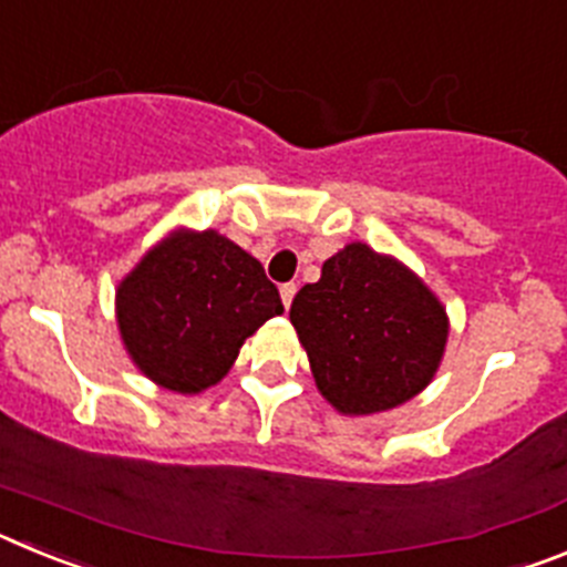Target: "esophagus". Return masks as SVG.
I'll return each instance as SVG.
<instances>
[{
  "mask_svg": "<svg viewBox=\"0 0 567 567\" xmlns=\"http://www.w3.org/2000/svg\"><path fill=\"white\" fill-rule=\"evenodd\" d=\"M295 292H298V287H295V284H284V287H280V300H284V307H292V298H295Z\"/></svg>",
  "mask_w": 567,
  "mask_h": 567,
  "instance_id": "esophagus-1",
  "label": "esophagus"
}]
</instances>
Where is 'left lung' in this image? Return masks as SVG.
Masks as SVG:
<instances>
[{
    "label": "left lung",
    "mask_w": 567,
    "mask_h": 567,
    "mask_svg": "<svg viewBox=\"0 0 567 567\" xmlns=\"http://www.w3.org/2000/svg\"><path fill=\"white\" fill-rule=\"evenodd\" d=\"M320 394L343 414L394 409L423 392L443 358L449 320L403 264L349 244L289 309Z\"/></svg>",
    "instance_id": "obj_1"
}]
</instances>
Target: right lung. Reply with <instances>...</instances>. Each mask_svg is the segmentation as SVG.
<instances>
[{
	"label": "right lung",
	"mask_w": 567,
	"mask_h": 567,
	"mask_svg": "<svg viewBox=\"0 0 567 567\" xmlns=\"http://www.w3.org/2000/svg\"><path fill=\"white\" fill-rule=\"evenodd\" d=\"M115 309L135 365L169 392L195 394L227 374L284 303L252 255L207 229L150 249L122 280Z\"/></svg>",
	"instance_id": "1"
}]
</instances>
